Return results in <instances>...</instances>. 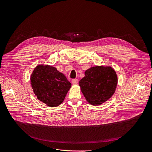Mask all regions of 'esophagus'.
Masks as SVG:
<instances>
[{
	"mask_svg": "<svg viewBox=\"0 0 152 152\" xmlns=\"http://www.w3.org/2000/svg\"><path fill=\"white\" fill-rule=\"evenodd\" d=\"M72 83L73 84V85H76L78 83V79H74L72 80Z\"/></svg>",
	"mask_w": 152,
	"mask_h": 152,
	"instance_id": "1",
	"label": "esophagus"
}]
</instances>
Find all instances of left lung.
<instances>
[{
  "label": "left lung",
  "mask_w": 152,
  "mask_h": 152,
  "mask_svg": "<svg viewBox=\"0 0 152 152\" xmlns=\"http://www.w3.org/2000/svg\"><path fill=\"white\" fill-rule=\"evenodd\" d=\"M117 84L118 77L114 69L104 66L88 68L79 82L86 99L93 105H99L108 100L113 95Z\"/></svg>",
  "instance_id": "left-lung-1"
}]
</instances>
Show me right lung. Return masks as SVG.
<instances>
[{"instance_id": "add662e5", "label": "right lung", "mask_w": 152, "mask_h": 152, "mask_svg": "<svg viewBox=\"0 0 152 152\" xmlns=\"http://www.w3.org/2000/svg\"><path fill=\"white\" fill-rule=\"evenodd\" d=\"M31 85L37 98L49 107H57L64 100L72 87L65 75L56 68L39 65L31 73Z\"/></svg>"}]
</instances>
